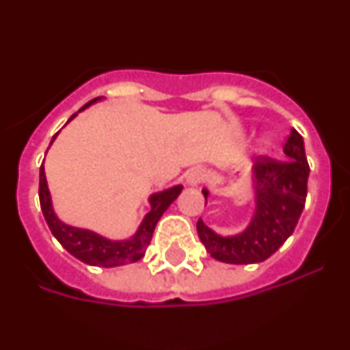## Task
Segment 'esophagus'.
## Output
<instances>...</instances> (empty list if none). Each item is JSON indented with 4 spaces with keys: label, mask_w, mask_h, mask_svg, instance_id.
Instances as JSON below:
<instances>
[{
    "label": "esophagus",
    "mask_w": 350,
    "mask_h": 350,
    "mask_svg": "<svg viewBox=\"0 0 350 350\" xmlns=\"http://www.w3.org/2000/svg\"><path fill=\"white\" fill-rule=\"evenodd\" d=\"M202 180H203V172H202V170L194 168V170H191L189 173H187V184L196 185V184H200V182H202Z\"/></svg>",
    "instance_id": "obj_1"
}]
</instances>
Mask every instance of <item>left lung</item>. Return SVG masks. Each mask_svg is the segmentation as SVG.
Returning <instances> with one entry per match:
<instances>
[{
    "mask_svg": "<svg viewBox=\"0 0 350 350\" xmlns=\"http://www.w3.org/2000/svg\"><path fill=\"white\" fill-rule=\"evenodd\" d=\"M286 159L258 156L254 165L256 213L242 234L222 238L200 219L198 237L213 259L231 265L261 262L280 249L293 234L307 200L308 163L303 138L296 129L284 144ZM205 200L208 196L203 191Z\"/></svg>",
    "mask_w": 350,
    "mask_h": 350,
    "instance_id": "1",
    "label": "left lung"
}]
</instances>
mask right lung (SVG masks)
<instances>
[{
  "label": "right lung",
  "mask_w": 350,
  "mask_h": 350,
  "mask_svg": "<svg viewBox=\"0 0 350 350\" xmlns=\"http://www.w3.org/2000/svg\"><path fill=\"white\" fill-rule=\"evenodd\" d=\"M92 101L83 105L80 110L89 107ZM75 116L77 113H73V116L70 117V120ZM55 135H57V133H55ZM55 135L52 137V140L55 138ZM182 185H175L172 189L152 194V196H150V205H152V208H150V212L145 215L144 222H142L140 228H138L137 234L133 238H129V240H124V242H110V240L100 237V234L92 233V231L79 230V228H71V226L63 224L59 219L55 217V213L51 205V194H49L47 180H45L43 163L42 166H40V206H42L43 217L47 221L52 234L57 238V242H59L71 256H75L77 259L88 262V265H94V267H119V265H124V262H135L138 261V259L144 258L145 249H147L148 243H150V238H152L154 228H156L157 221H159L161 215L165 213V210L177 200Z\"/></svg>",
  "instance_id": "add662e5"
}]
</instances>
